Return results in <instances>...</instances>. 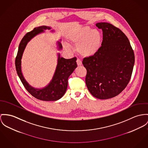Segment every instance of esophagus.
Wrapping results in <instances>:
<instances>
[{
    "label": "esophagus",
    "instance_id": "esophagus-1",
    "mask_svg": "<svg viewBox=\"0 0 148 148\" xmlns=\"http://www.w3.org/2000/svg\"><path fill=\"white\" fill-rule=\"evenodd\" d=\"M77 65H78V66H80V65H82V61L80 60L79 59H77Z\"/></svg>",
    "mask_w": 148,
    "mask_h": 148
}]
</instances>
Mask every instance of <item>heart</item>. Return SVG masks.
Wrapping results in <instances>:
<instances>
[{
	"mask_svg": "<svg viewBox=\"0 0 148 148\" xmlns=\"http://www.w3.org/2000/svg\"><path fill=\"white\" fill-rule=\"evenodd\" d=\"M68 41L70 45L76 47V51L80 56L89 57L99 51L102 43V36L98 30L85 26L70 34ZM64 48L68 51L70 49L67 45H65Z\"/></svg>",
	"mask_w": 148,
	"mask_h": 148,
	"instance_id": "heart-1",
	"label": "heart"
}]
</instances>
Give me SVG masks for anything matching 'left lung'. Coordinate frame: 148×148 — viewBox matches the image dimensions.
<instances>
[{
  "instance_id": "obj_1",
  "label": "left lung",
  "mask_w": 148,
  "mask_h": 148,
  "mask_svg": "<svg viewBox=\"0 0 148 148\" xmlns=\"http://www.w3.org/2000/svg\"><path fill=\"white\" fill-rule=\"evenodd\" d=\"M102 29L101 47L93 56L84 58L87 70L86 83L95 97L108 99L119 95L129 83L135 55L128 38L111 23H97Z\"/></svg>"
}]
</instances>
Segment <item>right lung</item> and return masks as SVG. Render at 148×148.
Segmentation results:
<instances>
[{"instance_id": "add662e5", "label": "right lung", "mask_w": 148, "mask_h": 148, "mask_svg": "<svg viewBox=\"0 0 148 148\" xmlns=\"http://www.w3.org/2000/svg\"><path fill=\"white\" fill-rule=\"evenodd\" d=\"M51 29L50 27L42 26L34 28L33 30L26 34L19 45L15 60L17 73L26 90L36 99L46 101H56L64 96L67 90L68 78L77 67L76 57L65 59L60 57V55L58 53L57 66L55 74L51 81L45 87L41 89L35 88L32 87L25 79L21 71V59L26 46L35 36L43 33L44 30H50ZM57 45L58 49L61 50L62 46L60 42H57Z\"/></svg>"}]
</instances>
